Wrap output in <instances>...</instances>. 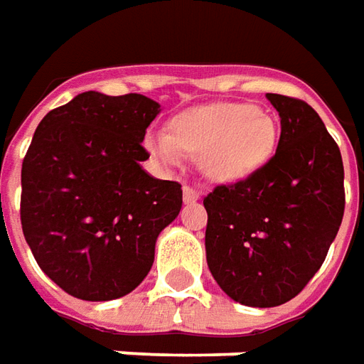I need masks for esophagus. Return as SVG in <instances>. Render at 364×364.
<instances>
[{
  "mask_svg": "<svg viewBox=\"0 0 364 364\" xmlns=\"http://www.w3.org/2000/svg\"><path fill=\"white\" fill-rule=\"evenodd\" d=\"M199 197L200 195L197 189H193V187H189V185H185V187H183V200H185V203H195Z\"/></svg>",
  "mask_w": 364,
  "mask_h": 364,
  "instance_id": "esophagus-1",
  "label": "esophagus"
}]
</instances>
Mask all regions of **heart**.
<instances>
[{
  "mask_svg": "<svg viewBox=\"0 0 364 364\" xmlns=\"http://www.w3.org/2000/svg\"><path fill=\"white\" fill-rule=\"evenodd\" d=\"M276 139V122L256 106L220 104L177 118L171 134H149L146 147L169 167H179L187 156L199 159L210 181L232 183L260 169Z\"/></svg>",
  "mask_w": 364,
  "mask_h": 364,
  "instance_id": "obj_1",
  "label": "heart"
}]
</instances>
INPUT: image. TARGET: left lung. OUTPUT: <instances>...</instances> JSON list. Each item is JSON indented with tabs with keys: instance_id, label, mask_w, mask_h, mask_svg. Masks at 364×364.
<instances>
[{
	"instance_id": "left-lung-1",
	"label": "left lung",
	"mask_w": 364,
	"mask_h": 364,
	"mask_svg": "<svg viewBox=\"0 0 364 364\" xmlns=\"http://www.w3.org/2000/svg\"><path fill=\"white\" fill-rule=\"evenodd\" d=\"M266 96L282 124L276 154L203 199L208 270L250 307L282 306L306 288L345 213L341 151L319 114L299 98Z\"/></svg>"
}]
</instances>
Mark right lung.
I'll return each mask as SVG.
<instances>
[{"mask_svg": "<svg viewBox=\"0 0 364 364\" xmlns=\"http://www.w3.org/2000/svg\"><path fill=\"white\" fill-rule=\"evenodd\" d=\"M159 104L82 92L50 110L21 167V226L39 268L86 301L129 294L183 205L177 181L147 175L141 146Z\"/></svg>", "mask_w": 364, "mask_h": 364, "instance_id": "add662e5", "label": "right lung"}]
</instances>
